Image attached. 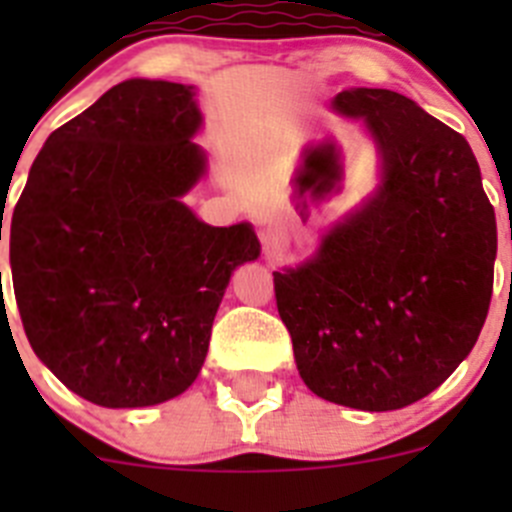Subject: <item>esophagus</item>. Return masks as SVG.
<instances>
[{
  "mask_svg": "<svg viewBox=\"0 0 512 512\" xmlns=\"http://www.w3.org/2000/svg\"><path fill=\"white\" fill-rule=\"evenodd\" d=\"M261 241H264L266 251H282V248L287 246V235L279 228H274V225H269V228H264V233H261Z\"/></svg>",
  "mask_w": 512,
  "mask_h": 512,
  "instance_id": "1",
  "label": "esophagus"
}]
</instances>
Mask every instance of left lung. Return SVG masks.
Returning <instances> with one entry per match:
<instances>
[{
	"mask_svg": "<svg viewBox=\"0 0 512 512\" xmlns=\"http://www.w3.org/2000/svg\"><path fill=\"white\" fill-rule=\"evenodd\" d=\"M382 184L297 269L274 271L302 382L346 408L384 413L431 395L467 359L490 310L495 210L472 148L390 89H343Z\"/></svg>",
	"mask_w": 512,
	"mask_h": 512,
	"instance_id": "left-lung-1",
	"label": "left lung"
}]
</instances>
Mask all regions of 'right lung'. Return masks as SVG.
<instances>
[{
  "instance_id": "right-lung-1",
  "label": "right lung",
  "mask_w": 512,
  "mask_h": 512,
  "mask_svg": "<svg viewBox=\"0 0 512 512\" xmlns=\"http://www.w3.org/2000/svg\"><path fill=\"white\" fill-rule=\"evenodd\" d=\"M200 125L194 87L122 81L45 140L7 225L27 341L102 408L182 395L230 274L259 259L251 225L212 228L182 202L205 174Z\"/></svg>"
}]
</instances>
